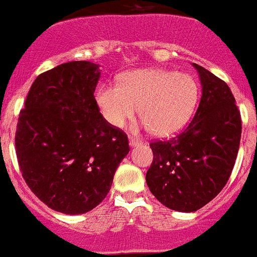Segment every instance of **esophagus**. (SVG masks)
Listing matches in <instances>:
<instances>
[{
  "instance_id": "obj_1",
  "label": "esophagus",
  "mask_w": 257,
  "mask_h": 257,
  "mask_svg": "<svg viewBox=\"0 0 257 257\" xmlns=\"http://www.w3.org/2000/svg\"><path fill=\"white\" fill-rule=\"evenodd\" d=\"M128 141H130L131 147H136L138 144H140V140H139V139H135V138H130L128 139Z\"/></svg>"
}]
</instances>
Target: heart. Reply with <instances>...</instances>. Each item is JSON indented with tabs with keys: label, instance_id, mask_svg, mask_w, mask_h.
Instances as JSON below:
<instances>
[{
	"label": "heart",
	"instance_id": "obj_1",
	"mask_svg": "<svg viewBox=\"0 0 257 257\" xmlns=\"http://www.w3.org/2000/svg\"><path fill=\"white\" fill-rule=\"evenodd\" d=\"M197 98L199 89L194 77L161 69L128 72L118 85H103L96 96L110 124L122 127L139 109L144 126L159 138L182 130L192 116Z\"/></svg>",
	"mask_w": 257,
	"mask_h": 257
}]
</instances>
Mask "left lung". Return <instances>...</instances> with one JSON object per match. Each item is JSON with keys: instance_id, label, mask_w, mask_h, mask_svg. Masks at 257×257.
<instances>
[{"instance_id": "8db88e82", "label": "left lung", "mask_w": 257, "mask_h": 257, "mask_svg": "<svg viewBox=\"0 0 257 257\" xmlns=\"http://www.w3.org/2000/svg\"><path fill=\"white\" fill-rule=\"evenodd\" d=\"M201 80L199 107L185 130L150 143V192L172 210L196 211L228 182L241 140V113L227 82L194 63Z\"/></svg>"}]
</instances>
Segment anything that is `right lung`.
<instances>
[{"label":"right lung","instance_id":"1","mask_svg":"<svg viewBox=\"0 0 257 257\" xmlns=\"http://www.w3.org/2000/svg\"><path fill=\"white\" fill-rule=\"evenodd\" d=\"M99 66L72 61L35 79L20 110L15 148L27 185L48 208L82 214L104 200L128 139L94 98Z\"/></svg>","mask_w":257,"mask_h":257}]
</instances>
